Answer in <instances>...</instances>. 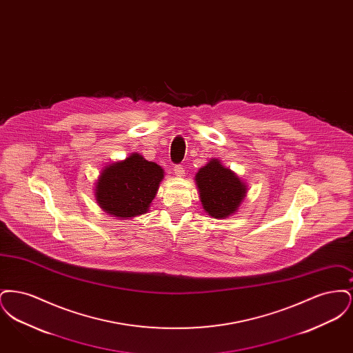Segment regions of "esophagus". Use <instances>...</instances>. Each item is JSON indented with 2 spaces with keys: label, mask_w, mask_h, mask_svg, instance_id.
<instances>
[{
  "label": "esophagus",
  "mask_w": 353,
  "mask_h": 353,
  "mask_svg": "<svg viewBox=\"0 0 353 353\" xmlns=\"http://www.w3.org/2000/svg\"><path fill=\"white\" fill-rule=\"evenodd\" d=\"M173 173L177 176V177H184L185 169L181 165H176L173 167Z\"/></svg>",
  "instance_id": "esophagus-1"
}]
</instances>
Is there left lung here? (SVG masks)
I'll list each match as a JSON object with an SVG mask.
<instances>
[{"instance_id":"1","label":"left lung","mask_w":353,"mask_h":353,"mask_svg":"<svg viewBox=\"0 0 353 353\" xmlns=\"http://www.w3.org/2000/svg\"><path fill=\"white\" fill-rule=\"evenodd\" d=\"M203 210L213 219L235 214L245 201L248 185L219 159H210L194 176Z\"/></svg>"}]
</instances>
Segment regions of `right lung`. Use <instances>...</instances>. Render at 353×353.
<instances>
[{
  "label": "right lung",
  "mask_w": 353,
  "mask_h": 353,
  "mask_svg": "<svg viewBox=\"0 0 353 353\" xmlns=\"http://www.w3.org/2000/svg\"><path fill=\"white\" fill-rule=\"evenodd\" d=\"M164 180V169L134 152L101 169L95 181V200L107 214L119 219L148 213Z\"/></svg>",
  "instance_id": "add662e5"
}]
</instances>
